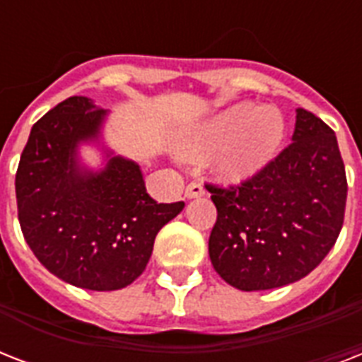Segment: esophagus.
Returning <instances> with one entry per match:
<instances>
[{"mask_svg":"<svg viewBox=\"0 0 362 362\" xmlns=\"http://www.w3.org/2000/svg\"><path fill=\"white\" fill-rule=\"evenodd\" d=\"M187 199H199L204 195V187L201 182H192V184H187L186 193H184Z\"/></svg>","mask_w":362,"mask_h":362,"instance_id":"34e87169","label":"esophagus"}]
</instances>
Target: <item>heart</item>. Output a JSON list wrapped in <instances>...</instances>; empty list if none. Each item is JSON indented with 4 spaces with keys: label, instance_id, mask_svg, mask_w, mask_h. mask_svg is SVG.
Segmentation results:
<instances>
[{
    "label": "heart",
    "instance_id": "b5f03b06",
    "mask_svg": "<svg viewBox=\"0 0 362 362\" xmlns=\"http://www.w3.org/2000/svg\"><path fill=\"white\" fill-rule=\"evenodd\" d=\"M284 133L280 110L242 101L187 129L178 141V152L197 159L221 146L212 158V170L226 184H242L276 158Z\"/></svg>",
    "mask_w": 362,
    "mask_h": 362
}]
</instances>
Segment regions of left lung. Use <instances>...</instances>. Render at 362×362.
<instances>
[{"instance_id":"left-lung-1","label":"left lung","mask_w":362,"mask_h":362,"mask_svg":"<svg viewBox=\"0 0 362 362\" xmlns=\"http://www.w3.org/2000/svg\"><path fill=\"white\" fill-rule=\"evenodd\" d=\"M218 220L212 267L240 291H264L308 276L334 246L348 180L334 131L297 109L291 144L252 180L209 186Z\"/></svg>"}]
</instances>
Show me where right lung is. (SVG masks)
<instances>
[{
  "label": "right lung",
  "instance_id": "right-lung-1",
  "mask_svg": "<svg viewBox=\"0 0 362 362\" xmlns=\"http://www.w3.org/2000/svg\"><path fill=\"white\" fill-rule=\"evenodd\" d=\"M109 110L73 95L31 127L16 170L24 238L47 270L71 286L115 291L146 269L159 229L184 203H156L139 163L103 144ZM82 144H98L101 170L81 163Z\"/></svg>",
  "mask_w": 362,
  "mask_h": 362
}]
</instances>
